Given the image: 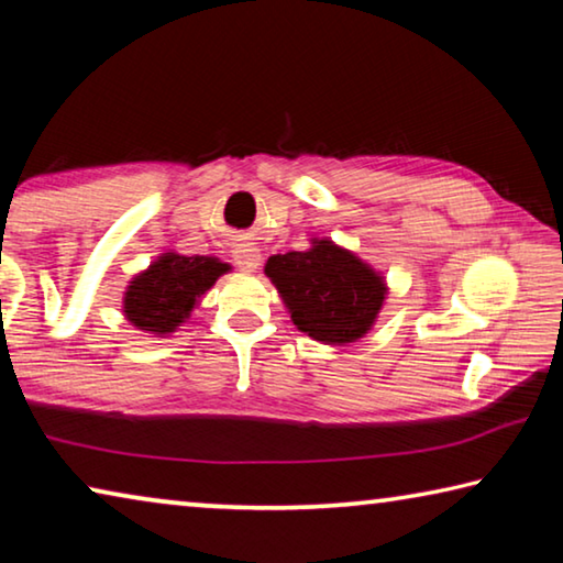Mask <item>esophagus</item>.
I'll list each match as a JSON object with an SVG mask.
<instances>
[{
	"instance_id": "esophagus-1",
	"label": "esophagus",
	"mask_w": 563,
	"mask_h": 563,
	"mask_svg": "<svg viewBox=\"0 0 563 563\" xmlns=\"http://www.w3.org/2000/svg\"><path fill=\"white\" fill-rule=\"evenodd\" d=\"M233 261L243 273H255L263 261L261 247L255 243H235L233 245Z\"/></svg>"
}]
</instances>
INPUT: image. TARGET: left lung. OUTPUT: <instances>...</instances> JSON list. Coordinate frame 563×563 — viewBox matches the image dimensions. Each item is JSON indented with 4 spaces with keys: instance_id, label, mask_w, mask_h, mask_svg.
Wrapping results in <instances>:
<instances>
[{
    "instance_id": "obj_1",
    "label": "left lung",
    "mask_w": 563,
    "mask_h": 563,
    "mask_svg": "<svg viewBox=\"0 0 563 563\" xmlns=\"http://www.w3.org/2000/svg\"><path fill=\"white\" fill-rule=\"evenodd\" d=\"M292 325L322 345H347L373 330L387 298L383 273L330 238L308 251L271 255L265 263Z\"/></svg>"
}]
</instances>
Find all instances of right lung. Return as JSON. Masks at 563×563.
I'll return each mask as SVG.
<instances>
[{"label": "right lung", "mask_w": 563, "mask_h": 563, "mask_svg": "<svg viewBox=\"0 0 563 563\" xmlns=\"http://www.w3.org/2000/svg\"><path fill=\"white\" fill-rule=\"evenodd\" d=\"M228 271L231 265L213 255L161 253L146 271L131 278L123 292V316L136 330L166 338L184 325L198 298Z\"/></svg>", "instance_id": "add662e5"}]
</instances>
